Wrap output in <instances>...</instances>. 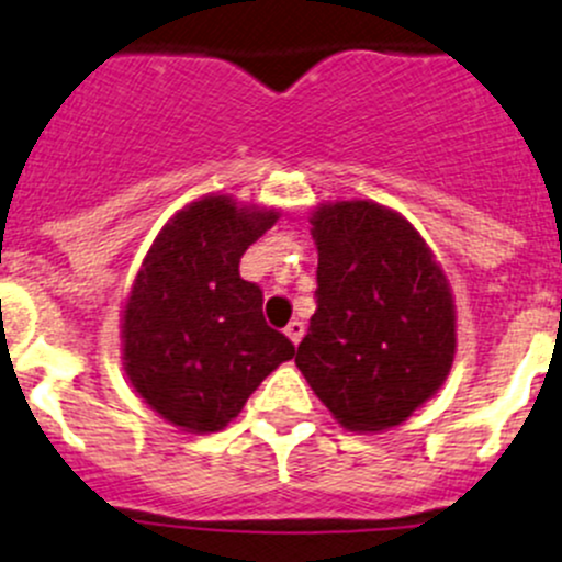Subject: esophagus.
Wrapping results in <instances>:
<instances>
[{
  "mask_svg": "<svg viewBox=\"0 0 562 562\" xmlns=\"http://www.w3.org/2000/svg\"><path fill=\"white\" fill-rule=\"evenodd\" d=\"M285 334H288V339H291L293 345H299V342H302V337H304V323L302 321H291V323H288Z\"/></svg>",
  "mask_w": 562,
  "mask_h": 562,
  "instance_id": "esophagus-1",
  "label": "esophagus"
}]
</instances>
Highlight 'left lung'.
Returning a JSON list of instances; mask_svg holds the SVG:
<instances>
[{
    "instance_id": "obj_1",
    "label": "left lung",
    "mask_w": 562,
    "mask_h": 562,
    "mask_svg": "<svg viewBox=\"0 0 562 562\" xmlns=\"http://www.w3.org/2000/svg\"><path fill=\"white\" fill-rule=\"evenodd\" d=\"M317 313L296 367L350 432L400 427L449 378L457 304L416 225L367 198L317 203Z\"/></svg>"
}]
</instances>
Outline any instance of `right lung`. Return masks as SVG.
Here are the masks:
<instances>
[{
  "label": "right lung",
  "mask_w": 562,
  "mask_h": 562,
  "mask_svg": "<svg viewBox=\"0 0 562 562\" xmlns=\"http://www.w3.org/2000/svg\"><path fill=\"white\" fill-rule=\"evenodd\" d=\"M280 220L274 206L206 192L168 220L140 260L119 321L135 394L192 435L228 427L296 348L263 321L239 260Z\"/></svg>",
  "instance_id": "obj_1"
}]
</instances>
